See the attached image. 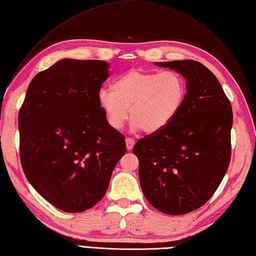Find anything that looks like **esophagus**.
<instances>
[{
    "label": "esophagus",
    "mask_w": 256,
    "mask_h": 256,
    "mask_svg": "<svg viewBox=\"0 0 256 256\" xmlns=\"http://www.w3.org/2000/svg\"><path fill=\"white\" fill-rule=\"evenodd\" d=\"M125 142H126V148L128 150V151H131L135 144V140L132 138H125Z\"/></svg>",
    "instance_id": "1"
}]
</instances>
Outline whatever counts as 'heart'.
I'll use <instances>...</instances> for the list:
<instances>
[{"instance_id":"obj_1","label":"heart","mask_w":256,"mask_h":256,"mask_svg":"<svg viewBox=\"0 0 256 256\" xmlns=\"http://www.w3.org/2000/svg\"><path fill=\"white\" fill-rule=\"evenodd\" d=\"M98 98L113 128H122L130 112L134 128L158 133L181 112L186 98V81L174 71L132 68L115 80L112 91L101 90Z\"/></svg>"}]
</instances>
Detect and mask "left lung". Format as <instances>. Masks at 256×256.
<instances>
[{
    "label": "left lung",
    "mask_w": 256,
    "mask_h": 256,
    "mask_svg": "<svg viewBox=\"0 0 256 256\" xmlns=\"http://www.w3.org/2000/svg\"><path fill=\"white\" fill-rule=\"evenodd\" d=\"M186 78V98L166 128L135 143L145 198L158 211L181 215L206 203L231 161V102L210 70L193 60L156 62Z\"/></svg>",
    "instance_id": "1"
}]
</instances>
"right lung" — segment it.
<instances>
[{
  "label": "right lung",
  "mask_w": 256,
  "mask_h": 256,
  "mask_svg": "<svg viewBox=\"0 0 256 256\" xmlns=\"http://www.w3.org/2000/svg\"><path fill=\"white\" fill-rule=\"evenodd\" d=\"M108 63L64 58L35 75L18 113L20 158L40 195L64 212H84L108 191L126 152L98 93Z\"/></svg>",
  "instance_id": "1"
}]
</instances>
